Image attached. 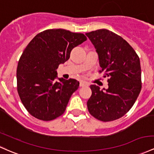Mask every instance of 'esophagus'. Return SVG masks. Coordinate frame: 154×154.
Wrapping results in <instances>:
<instances>
[{
	"label": "esophagus",
	"instance_id": "1",
	"mask_svg": "<svg viewBox=\"0 0 154 154\" xmlns=\"http://www.w3.org/2000/svg\"><path fill=\"white\" fill-rule=\"evenodd\" d=\"M88 85V83L85 82H83V81H81L80 82V87H84V86H86Z\"/></svg>",
	"mask_w": 154,
	"mask_h": 154
}]
</instances>
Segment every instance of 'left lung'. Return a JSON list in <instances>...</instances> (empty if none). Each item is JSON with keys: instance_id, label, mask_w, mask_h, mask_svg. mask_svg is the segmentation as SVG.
I'll use <instances>...</instances> for the list:
<instances>
[{"instance_id": "obj_1", "label": "left lung", "mask_w": 154, "mask_h": 154, "mask_svg": "<svg viewBox=\"0 0 154 154\" xmlns=\"http://www.w3.org/2000/svg\"><path fill=\"white\" fill-rule=\"evenodd\" d=\"M85 35L97 52L100 72L108 77L107 89L90 86L88 109L99 121H115L129 112L141 91L140 58L126 40L110 30H96Z\"/></svg>"}]
</instances>
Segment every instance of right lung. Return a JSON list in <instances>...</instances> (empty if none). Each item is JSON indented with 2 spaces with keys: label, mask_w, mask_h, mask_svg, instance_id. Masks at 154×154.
<instances>
[{
  "label": "right lung",
  "mask_w": 154,
  "mask_h": 154,
  "mask_svg": "<svg viewBox=\"0 0 154 154\" xmlns=\"http://www.w3.org/2000/svg\"><path fill=\"white\" fill-rule=\"evenodd\" d=\"M86 40L83 33L50 29L38 33L25 47L17 69V92L33 117L51 121L65 112L80 82L58 78L56 70L69 60L72 49Z\"/></svg>",
  "instance_id": "obj_1"
}]
</instances>
